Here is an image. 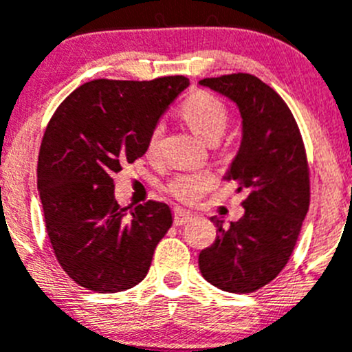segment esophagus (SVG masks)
Returning a JSON list of instances; mask_svg holds the SVG:
<instances>
[{"mask_svg":"<svg viewBox=\"0 0 352 352\" xmlns=\"http://www.w3.org/2000/svg\"><path fill=\"white\" fill-rule=\"evenodd\" d=\"M192 218L194 214L190 213V211L180 210V208H175V210H173V223H175L177 227H182V225L189 223Z\"/></svg>","mask_w":352,"mask_h":352,"instance_id":"1","label":"esophagus"}]
</instances>
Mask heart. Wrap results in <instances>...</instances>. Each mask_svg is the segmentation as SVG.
Here are the masks:
<instances>
[{
	"label": "heart",
	"instance_id": "obj_1",
	"mask_svg": "<svg viewBox=\"0 0 352 352\" xmlns=\"http://www.w3.org/2000/svg\"><path fill=\"white\" fill-rule=\"evenodd\" d=\"M180 115L186 124L206 142H217L228 125V108L220 98L196 91L180 107ZM163 141V125L156 124L146 139V156L156 160ZM213 187V177L204 172L177 173L166 184V192L184 204H192Z\"/></svg>",
	"mask_w": 352,
	"mask_h": 352
}]
</instances>
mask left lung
Wrapping results in <instances>:
<instances>
[{
	"label": "left lung",
	"mask_w": 352,
	"mask_h": 352,
	"mask_svg": "<svg viewBox=\"0 0 352 352\" xmlns=\"http://www.w3.org/2000/svg\"><path fill=\"white\" fill-rule=\"evenodd\" d=\"M201 84L237 103L242 142L228 172L244 192V217L221 227L199 252V270L214 287L248 294L270 284L285 268L309 208V165L291 108L251 74L203 78Z\"/></svg>",
	"instance_id": "left-lung-1"
}]
</instances>
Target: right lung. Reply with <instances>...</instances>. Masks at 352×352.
<instances>
[{"label":"right lung","mask_w":352,"mask_h":352,"mask_svg":"<svg viewBox=\"0 0 352 352\" xmlns=\"http://www.w3.org/2000/svg\"><path fill=\"white\" fill-rule=\"evenodd\" d=\"M187 85L184 75L96 78L47 122L37 160L44 225L60 267L80 287L120 292L148 274L172 211L149 199L127 212L115 201L113 175L144 155L149 131Z\"/></svg>","instance_id":"right-lung-1"}]
</instances>
